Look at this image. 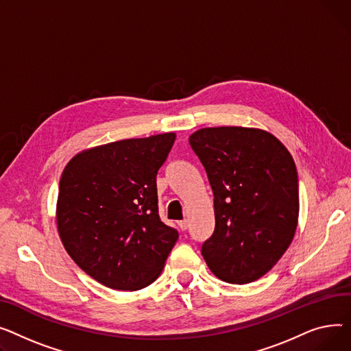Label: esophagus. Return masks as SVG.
I'll return each instance as SVG.
<instances>
[{
	"label": "esophagus",
	"mask_w": 351,
	"mask_h": 351,
	"mask_svg": "<svg viewBox=\"0 0 351 351\" xmlns=\"http://www.w3.org/2000/svg\"><path fill=\"white\" fill-rule=\"evenodd\" d=\"M178 226H180V230H181V231H185V230L189 228V221H187V219L178 221Z\"/></svg>",
	"instance_id": "esophagus-1"
}]
</instances>
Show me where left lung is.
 <instances>
[{
  "mask_svg": "<svg viewBox=\"0 0 351 351\" xmlns=\"http://www.w3.org/2000/svg\"><path fill=\"white\" fill-rule=\"evenodd\" d=\"M214 193L215 230L201 254L228 283L269 272L293 241L299 218L295 161L269 132L204 128L189 138Z\"/></svg>",
  "mask_w": 351,
  "mask_h": 351,
  "instance_id": "1",
  "label": "left lung"
}]
</instances>
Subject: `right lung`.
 <instances>
[{
	"label": "right lung",
	"mask_w": 351,
	"mask_h": 351,
	"mask_svg": "<svg viewBox=\"0 0 351 351\" xmlns=\"http://www.w3.org/2000/svg\"><path fill=\"white\" fill-rule=\"evenodd\" d=\"M176 133L126 138L73 156L62 173L56 226L82 271L116 291L153 283L178 239L158 217L157 171Z\"/></svg>",
	"instance_id": "1"
}]
</instances>
